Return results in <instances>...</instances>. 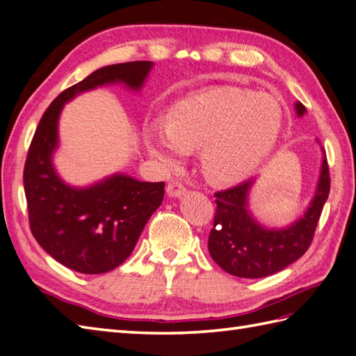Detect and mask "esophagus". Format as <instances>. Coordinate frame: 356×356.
I'll list each match as a JSON object with an SVG mask.
<instances>
[{"mask_svg": "<svg viewBox=\"0 0 356 356\" xmlns=\"http://www.w3.org/2000/svg\"><path fill=\"white\" fill-rule=\"evenodd\" d=\"M165 191H168V195H169L170 198H181L186 193V187L181 184V183H177V181H173V183L168 184V187H165Z\"/></svg>", "mask_w": 356, "mask_h": 356, "instance_id": "1", "label": "esophagus"}]
</instances>
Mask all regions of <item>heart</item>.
<instances>
[{
    "instance_id": "b5f03b06",
    "label": "heart",
    "mask_w": 356,
    "mask_h": 356,
    "mask_svg": "<svg viewBox=\"0 0 356 356\" xmlns=\"http://www.w3.org/2000/svg\"><path fill=\"white\" fill-rule=\"evenodd\" d=\"M282 127V107L269 93L221 86L192 93L173 104L164 127L144 136L150 156L165 170L178 169L187 152L201 149V165L216 183H236L270 156Z\"/></svg>"
}]
</instances>
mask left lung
I'll list each match as a JSON object with an SVG mask.
<instances>
[{"label":"left lung","mask_w":356,"mask_h":356,"mask_svg":"<svg viewBox=\"0 0 356 356\" xmlns=\"http://www.w3.org/2000/svg\"><path fill=\"white\" fill-rule=\"evenodd\" d=\"M295 112L296 117H302L307 111L296 101ZM321 152L314 198L300 218L284 227H267L253 216L249 197L255 178L215 193L216 213L209 235V253L222 270L239 278H264L286 269L306 253L330 192L327 159L323 147Z\"/></svg>","instance_id":"obj_1"}]
</instances>
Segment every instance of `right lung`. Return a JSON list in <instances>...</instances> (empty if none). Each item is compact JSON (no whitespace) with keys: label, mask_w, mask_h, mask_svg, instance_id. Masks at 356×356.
Returning a JSON list of instances; mask_svg holds the SVG:
<instances>
[{"label":"right lung","mask_w":356,"mask_h":356,"mask_svg":"<svg viewBox=\"0 0 356 356\" xmlns=\"http://www.w3.org/2000/svg\"><path fill=\"white\" fill-rule=\"evenodd\" d=\"M154 63L132 61L101 67L58 95L42 115L24 165L29 222L36 241L69 269L95 275L129 258L152 213L161 206L164 183L113 173L90 186L66 183L55 169L63 107L79 93L108 84L140 92Z\"/></svg>","instance_id":"right-lung-1"}]
</instances>
